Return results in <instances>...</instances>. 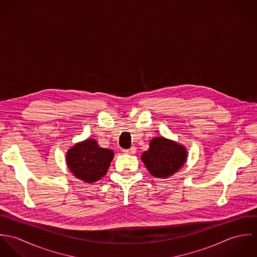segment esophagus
I'll use <instances>...</instances> for the list:
<instances>
[{
  "label": "esophagus",
  "instance_id": "obj_1",
  "mask_svg": "<svg viewBox=\"0 0 257 257\" xmlns=\"http://www.w3.org/2000/svg\"><path fill=\"white\" fill-rule=\"evenodd\" d=\"M122 152L125 153V154H135L137 152V148L135 147H132L128 149H123Z\"/></svg>",
  "mask_w": 257,
  "mask_h": 257
}]
</instances>
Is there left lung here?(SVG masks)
I'll return each instance as SVG.
<instances>
[{"label": "left lung", "instance_id": "left-lung-1", "mask_svg": "<svg viewBox=\"0 0 257 257\" xmlns=\"http://www.w3.org/2000/svg\"><path fill=\"white\" fill-rule=\"evenodd\" d=\"M185 147L164 138H155L150 142L149 149L142 155L147 170L158 178H166L177 172L186 161Z\"/></svg>", "mask_w": 257, "mask_h": 257}]
</instances>
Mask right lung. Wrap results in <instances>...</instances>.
I'll use <instances>...</instances> for the list:
<instances>
[{"mask_svg": "<svg viewBox=\"0 0 257 257\" xmlns=\"http://www.w3.org/2000/svg\"><path fill=\"white\" fill-rule=\"evenodd\" d=\"M112 157L110 149L99 147L95 140H87L69 149L66 161L77 178L93 183L107 174Z\"/></svg>", "mask_w": 257, "mask_h": 257, "instance_id": "obj_1", "label": "right lung"}]
</instances>
